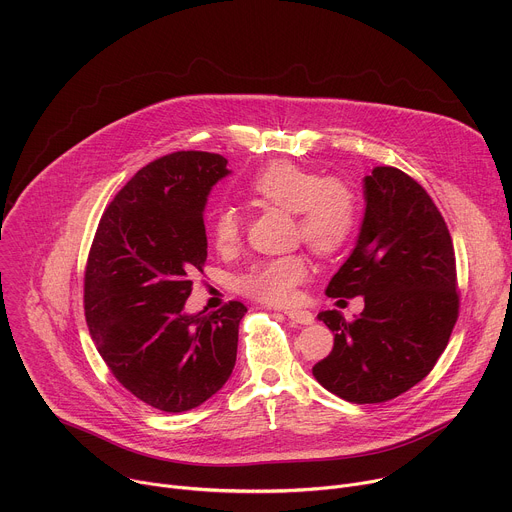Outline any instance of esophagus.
<instances>
[{"label":"esophagus","mask_w":512,"mask_h":512,"mask_svg":"<svg viewBox=\"0 0 512 512\" xmlns=\"http://www.w3.org/2000/svg\"><path fill=\"white\" fill-rule=\"evenodd\" d=\"M285 316H287L291 322H296V324H312V322H314V316H312V312H308V310H287Z\"/></svg>","instance_id":"1"}]
</instances>
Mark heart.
<instances>
[{"mask_svg":"<svg viewBox=\"0 0 512 512\" xmlns=\"http://www.w3.org/2000/svg\"><path fill=\"white\" fill-rule=\"evenodd\" d=\"M249 196L298 216V235L320 255L340 253L356 233L358 208L348 186L287 160L261 168L247 186ZM241 237V216L233 208L216 210L210 239L218 251H231ZM308 277L304 255H285L253 263L241 277L247 296L267 304L294 300L296 287Z\"/></svg>","mask_w":512,"mask_h":512,"instance_id":"1","label":"heart"}]
</instances>
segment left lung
Segmentation results:
<instances>
[{
  "mask_svg": "<svg viewBox=\"0 0 512 512\" xmlns=\"http://www.w3.org/2000/svg\"><path fill=\"white\" fill-rule=\"evenodd\" d=\"M364 216L356 245L326 287L328 298H364L352 322L318 314L334 348L312 369L350 403H383L423 381L458 320L456 255L444 216L405 172L373 168L362 180Z\"/></svg>",
  "mask_w": 512,
  "mask_h": 512,
  "instance_id": "obj_1",
  "label": "left lung"
}]
</instances>
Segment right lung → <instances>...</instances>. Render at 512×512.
<instances>
[{
	"mask_svg": "<svg viewBox=\"0 0 512 512\" xmlns=\"http://www.w3.org/2000/svg\"><path fill=\"white\" fill-rule=\"evenodd\" d=\"M208 152H176L141 168L113 198L89 253L85 318L115 379L160 411L202 405L229 381L247 308L186 314L206 261L204 208L231 174Z\"/></svg>",
	"mask_w": 512,
	"mask_h": 512,
	"instance_id": "1",
	"label": "right lung"
}]
</instances>
